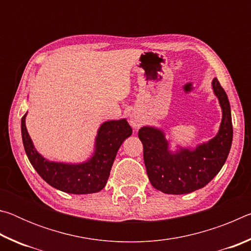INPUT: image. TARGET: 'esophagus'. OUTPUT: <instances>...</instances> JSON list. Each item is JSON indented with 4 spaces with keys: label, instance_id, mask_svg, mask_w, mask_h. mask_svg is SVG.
Instances as JSON below:
<instances>
[{
    "label": "esophagus",
    "instance_id": "1",
    "mask_svg": "<svg viewBox=\"0 0 251 251\" xmlns=\"http://www.w3.org/2000/svg\"><path fill=\"white\" fill-rule=\"evenodd\" d=\"M129 123H130L131 126L135 127V128H138V127L142 125L141 124V121H139L138 117H136V116H131L129 118Z\"/></svg>",
    "mask_w": 251,
    "mask_h": 251
}]
</instances>
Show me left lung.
I'll return each instance as SVG.
<instances>
[{
    "label": "left lung",
    "instance_id": "1",
    "mask_svg": "<svg viewBox=\"0 0 251 251\" xmlns=\"http://www.w3.org/2000/svg\"><path fill=\"white\" fill-rule=\"evenodd\" d=\"M212 88L223 109L222 125L214 138L195 151L180 148L172 154L163 131L147 126L138 130L147 175L157 190L172 195L195 192L205 187L224 166L232 143L230 105L217 78L212 80Z\"/></svg>",
    "mask_w": 251,
    "mask_h": 251
}]
</instances>
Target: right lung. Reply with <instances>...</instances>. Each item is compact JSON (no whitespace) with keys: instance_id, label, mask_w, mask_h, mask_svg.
<instances>
[{"instance_id":"1","label":"right lung","mask_w":251,"mask_h":251,"mask_svg":"<svg viewBox=\"0 0 251 251\" xmlns=\"http://www.w3.org/2000/svg\"><path fill=\"white\" fill-rule=\"evenodd\" d=\"M22 117L21 128L25 152L37 174L54 188L69 194L97 193L105 187L114 159L123 142L129 137L133 129L126 120L105 122L96 137L94 156L86 163L69 165L46 160L36 151Z\"/></svg>"}]
</instances>
